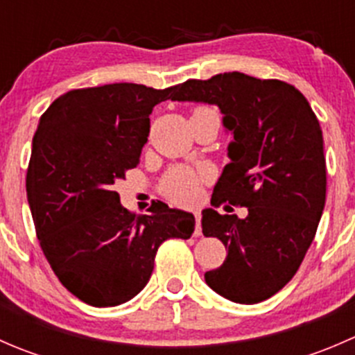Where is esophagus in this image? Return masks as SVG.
Instances as JSON below:
<instances>
[{"mask_svg":"<svg viewBox=\"0 0 355 355\" xmlns=\"http://www.w3.org/2000/svg\"><path fill=\"white\" fill-rule=\"evenodd\" d=\"M194 218H196V235H200V211L199 209L194 211Z\"/></svg>","mask_w":355,"mask_h":355,"instance_id":"esophagus-1","label":"esophagus"}]
</instances>
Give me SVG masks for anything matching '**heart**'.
Instances as JSON below:
<instances>
[{
    "label": "heart",
    "mask_w": 355,
    "mask_h": 355,
    "mask_svg": "<svg viewBox=\"0 0 355 355\" xmlns=\"http://www.w3.org/2000/svg\"><path fill=\"white\" fill-rule=\"evenodd\" d=\"M211 111L207 108H196L192 114ZM200 185H202V175L191 168H175L166 175L163 182V192L168 199L178 204H191L199 198Z\"/></svg>",
    "instance_id": "obj_1"
}]
</instances>
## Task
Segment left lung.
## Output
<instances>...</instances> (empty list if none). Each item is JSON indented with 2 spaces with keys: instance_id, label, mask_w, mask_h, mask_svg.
<instances>
[{
  "instance_id": "obj_1",
  "label": "left lung",
  "mask_w": 355,
  "mask_h": 355,
  "mask_svg": "<svg viewBox=\"0 0 355 355\" xmlns=\"http://www.w3.org/2000/svg\"><path fill=\"white\" fill-rule=\"evenodd\" d=\"M173 101L216 105L234 134L230 163L211 204L245 206L247 216L202 211L204 237H218L227 259L206 271L225 299L257 304L293 278L313 244L327 200L323 132L302 92L287 82L241 71L177 85Z\"/></svg>"
}]
</instances>
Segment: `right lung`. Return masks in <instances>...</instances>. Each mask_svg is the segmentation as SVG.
<instances>
[{
	"label": "right lung",
	"instance_id": "add662e5",
	"mask_svg": "<svg viewBox=\"0 0 355 355\" xmlns=\"http://www.w3.org/2000/svg\"><path fill=\"white\" fill-rule=\"evenodd\" d=\"M175 91L127 82L73 89L39 120L27 170L35 234L63 287L89 306L137 295L157 247L194 232V214L161 200L149 214H134L113 187L139 164L153 108Z\"/></svg>",
	"mask_w": 355,
	"mask_h": 355
}]
</instances>
